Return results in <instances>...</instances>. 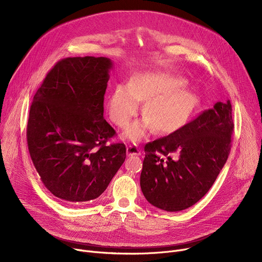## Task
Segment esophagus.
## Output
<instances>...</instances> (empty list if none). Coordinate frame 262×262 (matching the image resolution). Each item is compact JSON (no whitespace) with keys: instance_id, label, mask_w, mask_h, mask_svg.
Listing matches in <instances>:
<instances>
[{"instance_id":"obj_1","label":"esophagus","mask_w":262,"mask_h":262,"mask_svg":"<svg viewBox=\"0 0 262 262\" xmlns=\"http://www.w3.org/2000/svg\"><path fill=\"white\" fill-rule=\"evenodd\" d=\"M126 154L128 156H140L141 155V150L138 148V146L129 145L126 148Z\"/></svg>"}]
</instances>
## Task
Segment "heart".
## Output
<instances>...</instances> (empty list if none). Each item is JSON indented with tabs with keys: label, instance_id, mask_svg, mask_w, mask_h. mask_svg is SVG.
Segmentation results:
<instances>
[{
	"label": "heart",
	"instance_id": "b5f03b06",
	"mask_svg": "<svg viewBox=\"0 0 262 262\" xmlns=\"http://www.w3.org/2000/svg\"><path fill=\"white\" fill-rule=\"evenodd\" d=\"M181 78L161 73H144L130 78L127 88L119 86L110 93L107 112L117 126L125 127L136 116L140 102H146V117L135 121L124 137L138 142L154 127L160 134H171L185 126L198 106L196 96L184 89Z\"/></svg>",
	"mask_w": 262,
	"mask_h": 262
}]
</instances>
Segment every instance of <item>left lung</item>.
Listing matches in <instances>:
<instances>
[{
    "instance_id": "obj_1",
    "label": "left lung",
    "mask_w": 262,
    "mask_h": 262,
    "mask_svg": "<svg viewBox=\"0 0 262 262\" xmlns=\"http://www.w3.org/2000/svg\"><path fill=\"white\" fill-rule=\"evenodd\" d=\"M232 132L228 100L215 103L181 129L146 143L140 186L147 202L170 212L198 203L224 167Z\"/></svg>"
}]
</instances>
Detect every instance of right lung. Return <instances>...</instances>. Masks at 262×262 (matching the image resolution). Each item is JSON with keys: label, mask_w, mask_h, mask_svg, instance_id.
<instances>
[{"label": "right lung", "mask_w": 262, "mask_h": 262, "mask_svg": "<svg viewBox=\"0 0 262 262\" xmlns=\"http://www.w3.org/2000/svg\"><path fill=\"white\" fill-rule=\"evenodd\" d=\"M113 61L68 57L47 74L27 122L29 152L41 182L69 205L99 198L126 158L124 143L104 119V95Z\"/></svg>", "instance_id": "1"}]
</instances>
